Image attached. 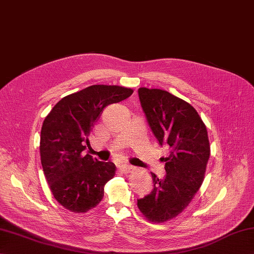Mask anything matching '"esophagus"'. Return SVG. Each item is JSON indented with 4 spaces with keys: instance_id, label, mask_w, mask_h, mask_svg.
I'll list each match as a JSON object with an SVG mask.
<instances>
[{
    "instance_id": "obj_1",
    "label": "esophagus",
    "mask_w": 254,
    "mask_h": 254,
    "mask_svg": "<svg viewBox=\"0 0 254 254\" xmlns=\"http://www.w3.org/2000/svg\"><path fill=\"white\" fill-rule=\"evenodd\" d=\"M133 166L132 165H127V164H119L118 165V170L123 173V174H128L133 171Z\"/></svg>"
}]
</instances>
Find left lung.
<instances>
[{
	"label": "left lung",
	"instance_id": "obj_1",
	"mask_svg": "<svg viewBox=\"0 0 254 254\" xmlns=\"http://www.w3.org/2000/svg\"><path fill=\"white\" fill-rule=\"evenodd\" d=\"M142 112L155 139L170 147L164 162L166 175L151 174L153 189L137 199L142 214L152 222H165L191 203L204 180L210 155L207 129L189 103L160 89H138Z\"/></svg>",
	"mask_w": 254,
	"mask_h": 254
}]
</instances>
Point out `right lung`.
<instances>
[{"instance_id": "1", "label": "right lung", "mask_w": 254, "mask_h": 254, "mask_svg": "<svg viewBox=\"0 0 254 254\" xmlns=\"http://www.w3.org/2000/svg\"><path fill=\"white\" fill-rule=\"evenodd\" d=\"M132 93L125 87L94 84L63 97L45 118L40 144L43 171L55 198L66 209L86 212L102 200L116 166L83 150L103 109Z\"/></svg>"}]
</instances>
